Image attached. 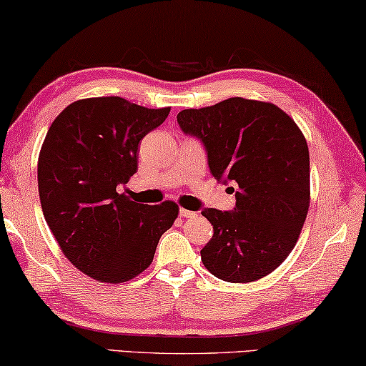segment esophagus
Here are the masks:
<instances>
[{"label": "esophagus", "mask_w": 366, "mask_h": 366, "mask_svg": "<svg viewBox=\"0 0 366 366\" xmlns=\"http://www.w3.org/2000/svg\"><path fill=\"white\" fill-rule=\"evenodd\" d=\"M179 214H181V217H184V218H194L195 215V212H192V210H187V209H181V212H179Z\"/></svg>", "instance_id": "esophagus-1"}]
</instances>
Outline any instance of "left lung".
Listing matches in <instances>:
<instances>
[{
	"instance_id": "1",
	"label": "left lung",
	"mask_w": 366,
	"mask_h": 366,
	"mask_svg": "<svg viewBox=\"0 0 366 366\" xmlns=\"http://www.w3.org/2000/svg\"><path fill=\"white\" fill-rule=\"evenodd\" d=\"M177 123L205 144L212 174L238 184L235 210L202 212L214 225L202 263L228 282L268 276L296 247L309 212L310 166L302 131L274 103L242 97L182 110Z\"/></svg>"
}]
</instances>
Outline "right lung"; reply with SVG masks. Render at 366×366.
<instances>
[{
	"instance_id": "add662e5",
	"label": "right lung",
	"mask_w": 366,
	"mask_h": 366,
	"mask_svg": "<svg viewBox=\"0 0 366 366\" xmlns=\"http://www.w3.org/2000/svg\"><path fill=\"white\" fill-rule=\"evenodd\" d=\"M169 112L122 97L84 98L47 131L37 161L42 214L65 258L97 281L141 274L179 215L176 202L138 204L117 189L138 171L139 141Z\"/></svg>"
}]
</instances>
